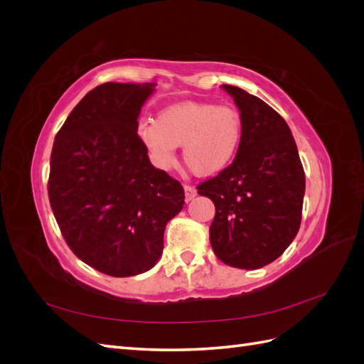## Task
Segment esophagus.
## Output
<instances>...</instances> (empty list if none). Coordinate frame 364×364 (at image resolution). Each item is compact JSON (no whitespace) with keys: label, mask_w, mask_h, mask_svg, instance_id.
I'll return each mask as SVG.
<instances>
[{"label":"esophagus","mask_w":364,"mask_h":364,"mask_svg":"<svg viewBox=\"0 0 364 364\" xmlns=\"http://www.w3.org/2000/svg\"><path fill=\"white\" fill-rule=\"evenodd\" d=\"M183 191H185V200L191 202L194 197L197 196V190L191 185H183Z\"/></svg>","instance_id":"34e87169"}]
</instances>
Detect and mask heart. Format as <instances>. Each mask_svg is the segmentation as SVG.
<instances>
[{"instance_id": "1", "label": "heart", "mask_w": 364, "mask_h": 364, "mask_svg": "<svg viewBox=\"0 0 364 364\" xmlns=\"http://www.w3.org/2000/svg\"><path fill=\"white\" fill-rule=\"evenodd\" d=\"M136 134L159 168H171L182 144L186 165L200 176L225 170L234 161L243 138V119L234 105L183 102L158 115L156 123L142 119Z\"/></svg>"}]
</instances>
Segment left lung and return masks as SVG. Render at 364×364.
<instances>
[{"label": "left lung", "instance_id": "left-lung-1", "mask_svg": "<svg viewBox=\"0 0 364 364\" xmlns=\"http://www.w3.org/2000/svg\"><path fill=\"white\" fill-rule=\"evenodd\" d=\"M243 119L234 162L197 185L214 202L209 241L220 261L255 270L281 257L301 226L305 173L284 118L261 98L223 85Z\"/></svg>", "mask_w": 364, "mask_h": 364}]
</instances>
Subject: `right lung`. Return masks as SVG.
<instances>
[{
    "label": "right lung",
    "instance_id": "1",
    "mask_svg": "<svg viewBox=\"0 0 364 364\" xmlns=\"http://www.w3.org/2000/svg\"><path fill=\"white\" fill-rule=\"evenodd\" d=\"M153 86L94 87L51 150L48 199L60 232L77 258L115 278L155 266L165 226L185 203L181 182L153 167L136 134Z\"/></svg>",
    "mask_w": 364,
    "mask_h": 364
}]
</instances>
